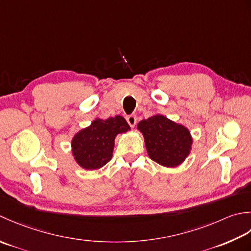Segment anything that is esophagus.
<instances>
[{
    "label": "esophagus",
    "mask_w": 251,
    "mask_h": 251,
    "mask_svg": "<svg viewBox=\"0 0 251 251\" xmlns=\"http://www.w3.org/2000/svg\"><path fill=\"white\" fill-rule=\"evenodd\" d=\"M126 121H127V124H129V126H130L131 127H133V126H135V124H136V117H135L134 115L127 116V117H126Z\"/></svg>",
    "instance_id": "34e87169"
}]
</instances>
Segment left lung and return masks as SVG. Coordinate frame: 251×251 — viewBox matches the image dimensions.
<instances>
[{"label":"left lung","mask_w":251,"mask_h":251,"mask_svg":"<svg viewBox=\"0 0 251 251\" xmlns=\"http://www.w3.org/2000/svg\"><path fill=\"white\" fill-rule=\"evenodd\" d=\"M145 139L148 156L165 167H176L191 151L192 137L185 126L161 115H155L137 125Z\"/></svg>","instance_id":"obj_1"}]
</instances>
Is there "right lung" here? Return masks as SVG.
I'll list each match as a JSON object with an SVG mask.
<instances>
[{"label": "right lung", "instance_id": "1", "mask_svg": "<svg viewBox=\"0 0 251 251\" xmlns=\"http://www.w3.org/2000/svg\"><path fill=\"white\" fill-rule=\"evenodd\" d=\"M127 130L130 126L121 116L94 120L73 139L71 146L75 161L88 170H96L105 166L112 157L116 135Z\"/></svg>", "mask_w": 251, "mask_h": 251}]
</instances>
